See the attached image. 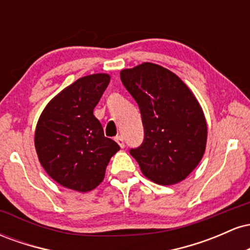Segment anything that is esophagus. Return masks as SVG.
I'll return each mask as SVG.
<instances>
[{
  "label": "esophagus",
  "instance_id": "1",
  "mask_svg": "<svg viewBox=\"0 0 250 250\" xmlns=\"http://www.w3.org/2000/svg\"><path fill=\"white\" fill-rule=\"evenodd\" d=\"M115 141H116L117 143H119L120 147L125 148V140H123L122 136H120V135H119V136H116V137H115Z\"/></svg>",
  "mask_w": 250,
  "mask_h": 250
}]
</instances>
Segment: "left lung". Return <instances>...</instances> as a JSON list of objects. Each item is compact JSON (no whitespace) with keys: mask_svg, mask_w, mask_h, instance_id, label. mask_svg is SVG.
Here are the masks:
<instances>
[{"mask_svg":"<svg viewBox=\"0 0 250 250\" xmlns=\"http://www.w3.org/2000/svg\"><path fill=\"white\" fill-rule=\"evenodd\" d=\"M141 111L145 139L130 155L147 179L161 186L185 180L206 150L207 122L199 101L170 70L145 62L120 73Z\"/></svg>","mask_w":250,"mask_h":250,"instance_id":"8db88e82","label":"left lung"}]
</instances>
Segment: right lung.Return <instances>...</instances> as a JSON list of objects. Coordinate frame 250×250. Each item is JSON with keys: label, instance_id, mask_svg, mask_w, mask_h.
I'll list each match as a JSON object with an SVG mask.
<instances>
[{"label": "right lung", "instance_id": "right-lung-1", "mask_svg": "<svg viewBox=\"0 0 250 250\" xmlns=\"http://www.w3.org/2000/svg\"><path fill=\"white\" fill-rule=\"evenodd\" d=\"M108 74L76 80L45 105L37 122L35 148L47 174L65 188L93 190L104 179L120 146L104 136L94 108L108 87Z\"/></svg>", "mask_w": 250, "mask_h": 250}]
</instances>
